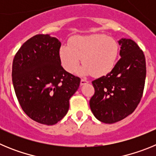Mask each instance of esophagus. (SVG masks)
Listing matches in <instances>:
<instances>
[{
    "instance_id": "1",
    "label": "esophagus",
    "mask_w": 156,
    "mask_h": 156,
    "mask_svg": "<svg viewBox=\"0 0 156 156\" xmlns=\"http://www.w3.org/2000/svg\"><path fill=\"white\" fill-rule=\"evenodd\" d=\"M88 82H89V81L87 80L86 79H81V80H80V84H81V85H84V84H86V83H87Z\"/></svg>"
}]
</instances>
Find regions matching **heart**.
Instances as JSON below:
<instances>
[{
	"label": "heart",
	"instance_id": "b5f03b06",
	"mask_svg": "<svg viewBox=\"0 0 156 156\" xmlns=\"http://www.w3.org/2000/svg\"><path fill=\"white\" fill-rule=\"evenodd\" d=\"M118 53L119 45L115 39L105 34H93L72 37L69 46L62 47L59 55L66 71H75L82 58L84 66L79 70V73L100 77L112 70Z\"/></svg>",
	"mask_w": 156,
	"mask_h": 156
}]
</instances>
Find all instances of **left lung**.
<instances>
[{
    "instance_id": "left-lung-1",
    "label": "left lung",
    "mask_w": 156,
    "mask_h": 156,
    "mask_svg": "<svg viewBox=\"0 0 156 156\" xmlns=\"http://www.w3.org/2000/svg\"><path fill=\"white\" fill-rule=\"evenodd\" d=\"M120 58L110 73L92 81L90 107L105 123L120 121L133 112L142 98L146 77L144 52L130 39H121Z\"/></svg>"
}]
</instances>
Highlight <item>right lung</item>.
<instances>
[{
	"label": "right lung",
	"mask_w": 156,
	"mask_h": 156,
	"mask_svg": "<svg viewBox=\"0 0 156 156\" xmlns=\"http://www.w3.org/2000/svg\"><path fill=\"white\" fill-rule=\"evenodd\" d=\"M61 43L48 34H37L22 45L12 63V83L22 109L41 124L63 119L80 77L61 66Z\"/></svg>",
	"instance_id": "add662e5"
}]
</instances>
